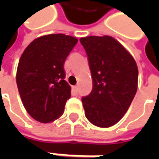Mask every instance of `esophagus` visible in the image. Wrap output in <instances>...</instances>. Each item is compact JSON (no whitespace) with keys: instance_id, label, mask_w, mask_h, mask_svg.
Returning a JSON list of instances; mask_svg holds the SVG:
<instances>
[{"instance_id":"esophagus-1","label":"esophagus","mask_w":159,"mask_h":159,"mask_svg":"<svg viewBox=\"0 0 159 159\" xmlns=\"http://www.w3.org/2000/svg\"><path fill=\"white\" fill-rule=\"evenodd\" d=\"M72 91H73L75 94H77V93H78V87H77V86H73V87H72Z\"/></svg>"}]
</instances>
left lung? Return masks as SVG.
I'll return each instance as SVG.
<instances>
[{"label": "left lung", "instance_id": "8db88e82", "mask_svg": "<svg viewBox=\"0 0 159 159\" xmlns=\"http://www.w3.org/2000/svg\"><path fill=\"white\" fill-rule=\"evenodd\" d=\"M93 89L82 97L85 115L93 125L110 127L123 118L136 94L138 68L132 55L111 36L80 38Z\"/></svg>", "mask_w": 159, "mask_h": 159}]
</instances>
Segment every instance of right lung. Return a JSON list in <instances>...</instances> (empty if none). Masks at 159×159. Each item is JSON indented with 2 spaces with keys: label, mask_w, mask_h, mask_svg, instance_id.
<instances>
[{
  "label": "right lung",
  "mask_w": 159,
  "mask_h": 159,
  "mask_svg": "<svg viewBox=\"0 0 159 159\" xmlns=\"http://www.w3.org/2000/svg\"><path fill=\"white\" fill-rule=\"evenodd\" d=\"M77 42L72 36L48 34L33 40L22 54L16 85L24 106L35 120L49 123L63 115L70 97L64 64Z\"/></svg>",
  "instance_id": "right-lung-1"
}]
</instances>
